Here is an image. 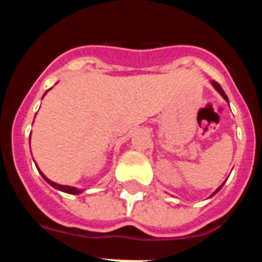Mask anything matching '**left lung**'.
I'll return each instance as SVG.
<instances>
[{
	"mask_svg": "<svg viewBox=\"0 0 262 262\" xmlns=\"http://www.w3.org/2000/svg\"><path fill=\"white\" fill-rule=\"evenodd\" d=\"M211 84H212V86H214V88H215V89H216V90H217V92H219V93H221V96H222V97H223V98H224V99H226L227 102H228V98H227L226 93H224V90H223V89H222V86H221V85L217 84L216 81H211ZM223 185H224V184H223ZM223 185H221V186L217 187L216 190H215V191H214V193H212V194H211V196H212V195H215V194H216V193H217V191L221 190V189H222V186H223Z\"/></svg>",
	"mask_w": 262,
	"mask_h": 262,
	"instance_id": "8db88e82",
	"label": "left lung"
}]
</instances>
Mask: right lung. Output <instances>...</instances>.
<instances>
[{
	"mask_svg": "<svg viewBox=\"0 0 262 262\" xmlns=\"http://www.w3.org/2000/svg\"><path fill=\"white\" fill-rule=\"evenodd\" d=\"M43 97H45V96H43ZM36 168H38V166H36ZM38 170H39V169H38ZM39 173H40L41 177L45 178L46 181H47L48 184L51 185V186H53L55 189H57V190L64 191V193H68V194H80V193H82V190H80V189H76V187H73V186H66V185H59V184H56V182L51 181V180H48V178L46 177V176L43 174L40 170H39Z\"/></svg>",
	"mask_w": 262,
	"mask_h": 262,
	"instance_id": "obj_1",
	"label": "right lung"
}]
</instances>
